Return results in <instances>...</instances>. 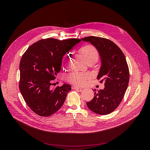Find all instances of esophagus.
<instances>
[{"label":"esophagus","instance_id":"1","mask_svg":"<svg viewBox=\"0 0 150 150\" xmlns=\"http://www.w3.org/2000/svg\"><path fill=\"white\" fill-rule=\"evenodd\" d=\"M72 88L73 90H81V88L79 87H78V86H76V85H73V86L72 87Z\"/></svg>","mask_w":150,"mask_h":150}]
</instances>
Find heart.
Listing matches in <instances>:
<instances>
[{"label":"heart","instance_id":"b5f03b06","mask_svg":"<svg viewBox=\"0 0 150 150\" xmlns=\"http://www.w3.org/2000/svg\"><path fill=\"white\" fill-rule=\"evenodd\" d=\"M79 52L83 56V57L86 59V60H93L95 61L97 60L98 57V53L96 49L91 46H86L82 47L79 50ZM69 60H70V58H69V54H67L64 56L62 60V63L63 65H67V63H68ZM87 78H88V76L87 75L76 72V73L72 74L70 76L69 80L74 83H76L78 84H82L85 82Z\"/></svg>","mask_w":150,"mask_h":150}]
</instances>
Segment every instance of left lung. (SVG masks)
<instances>
[{
    "label": "left lung",
    "instance_id": "8db88e82",
    "mask_svg": "<svg viewBox=\"0 0 150 150\" xmlns=\"http://www.w3.org/2000/svg\"><path fill=\"white\" fill-rule=\"evenodd\" d=\"M90 42L98 50L101 65L97 79L104 82L105 88L97 92L94 97L87 103L93 112L108 115L113 112L122 101L129 80V68L124 54L114 42L107 38L90 36L82 38Z\"/></svg>",
    "mask_w": 150,
    "mask_h": 150
}]
</instances>
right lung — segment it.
Returning a JSON list of instances; mask_svg holds the SVG:
<instances>
[{"label":"right lung","instance_id":"1","mask_svg":"<svg viewBox=\"0 0 150 150\" xmlns=\"http://www.w3.org/2000/svg\"><path fill=\"white\" fill-rule=\"evenodd\" d=\"M81 41L42 39L30 46L21 57L19 90L28 106L37 115L50 116L63 105L71 86L64 83L52 88L51 85L61 69L63 56Z\"/></svg>","mask_w":150,"mask_h":150}]
</instances>
